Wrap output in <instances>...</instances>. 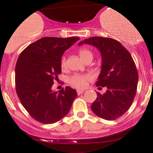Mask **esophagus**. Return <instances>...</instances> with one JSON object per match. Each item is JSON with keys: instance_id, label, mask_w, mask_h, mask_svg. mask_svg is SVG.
<instances>
[{"instance_id": "1", "label": "esophagus", "mask_w": 153, "mask_h": 153, "mask_svg": "<svg viewBox=\"0 0 153 153\" xmlns=\"http://www.w3.org/2000/svg\"><path fill=\"white\" fill-rule=\"evenodd\" d=\"M85 91V90H79V89L76 90V92H77V94H78V96L81 95L82 93H83Z\"/></svg>"}]
</instances>
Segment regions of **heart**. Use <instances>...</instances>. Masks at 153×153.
I'll return each instance as SVG.
<instances>
[{
	"label": "heart",
	"instance_id": "obj_1",
	"mask_svg": "<svg viewBox=\"0 0 153 153\" xmlns=\"http://www.w3.org/2000/svg\"><path fill=\"white\" fill-rule=\"evenodd\" d=\"M79 54L82 59L85 61L89 57H93V53L91 51L86 48H82L79 51ZM60 66L63 69H65L66 68V59L65 57H63L60 61ZM92 79V76L90 74H76L73 75L69 78L68 82L71 85H73L75 88H83L87 86L88 81H89Z\"/></svg>",
	"mask_w": 153,
	"mask_h": 153
}]
</instances>
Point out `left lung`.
Wrapping results in <instances>:
<instances>
[{"instance_id":"left-lung-1","label":"left lung","mask_w":153,"mask_h":153,"mask_svg":"<svg viewBox=\"0 0 153 153\" xmlns=\"http://www.w3.org/2000/svg\"><path fill=\"white\" fill-rule=\"evenodd\" d=\"M85 44L99 50L102 62L96 86L107 88L104 94L98 93L91 109L99 117L114 120L128 110L136 96L139 76L135 63L128 51L111 38L91 37L78 45Z\"/></svg>"}]
</instances>
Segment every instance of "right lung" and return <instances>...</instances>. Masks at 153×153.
Returning <instances> with one entry per match:
<instances>
[{"instance_id":"obj_1","label":"right lung","mask_w":153,"mask_h":153,"mask_svg":"<svg viewBox=\"0 0 153 153\" xmlns=\"http://www.w3.org/2000/svg\"><path fill=\"white\" fill-rule=\"evenodd\" d=\"M78 37H44L27 46L21 52L15 67V85L22 106L33 119L52 124L68 113L76 91L65 87L53 91L54 81L61 73L64 52Z\"/></svg>"}]
</instances>
